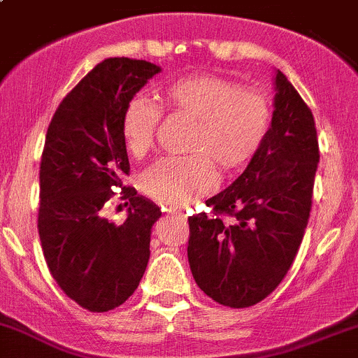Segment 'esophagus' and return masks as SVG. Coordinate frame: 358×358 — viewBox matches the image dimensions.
Wrapping results in <instances>:
<instances>
[{
    "instance_id": "esophagus-1",
    "label": "esophagus",
    "mask_w": 358,
    "mask_h": 358,
    "mask_svg": "<svg viewBox=\"0 0 358 358\" xmlns=\"http://www.w3.org/2000/svg\"><path fill=\"white\" fill-rule=\"evenodd\" d=\"M170 214L176 215L178 219H185V212H183L182 209H170Z\"/></svg>"
}]
</instances>
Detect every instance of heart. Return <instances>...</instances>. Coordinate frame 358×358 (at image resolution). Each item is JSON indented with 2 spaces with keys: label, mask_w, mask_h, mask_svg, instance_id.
Instances as JSON below:
<instances>
[{
  "label": "heart",
  "mask_w": 358,
  "mask_h": 358,
  "mask_svg": "<svg viewBox=\"0 0 358 358\" xmlns=\"http://www.w3.org/2000/svg\"><path fill=\"white\" fill-rule=\"evenodd\" d=\"M173 115L192 122L183 158L156 161L143 175V190L166 206L180 207L215 185L214 164L222 173L245 168L260 151L272 112L265 95L219 76H187L161 93ZM159 108L143 98L129 101L120 132L129 155L143 158L155 144Z\"/></svg>",
  "instance_id": "heart-1"
}]
</instances>
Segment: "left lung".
<instances>
[{"instance_id": "1", "label": "left lung", "mask_w": 358, "mask_h": 358, "mask_svg": "<svg viewBox=\"0 0 358 358\" xmlns=\"http://www.w3.org/2000/svg\"><path fill=\"white\" fill-rule=\"evenodd\" d=\"M268 136L246 170L188 217V263L210 299L250 308L287 275L313 206L320 146L311 108L280 71Z\"/></svg>"}]
</instances>
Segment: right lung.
<instances>
[{
	"mask_svg": "<svg viewBox=\"0 0 358 358\" xmlns=\"http://www.w3.org/2000/svg\"><path fill=\"white\" fill-rule=\"evenodd\" d=\"M159 71L139 59H105L62 98L47 129L37 221L42 251L62 292L92 313L124 304L146 272L161 210L122 187L131 166L120 122L129 101ZM117 186L129 200L119 227L101 214Z\"/></svg>",
	"mask_w": 358,
	"mask_h": 358,
	"instance_id": "1",
	"label": "right lung"
}]
</instances>
